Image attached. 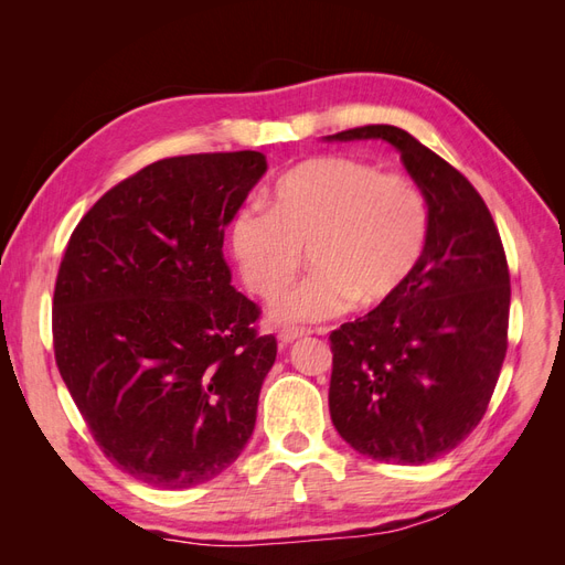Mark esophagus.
Instances as JSON below:
<instances>
[{"mask_svg": "<svg viewBox=\"0 0 565 565\" xmlns=\"http://www.w3.org/2000/svg\"><path fill=\"white\" fill-rule=\"evenodd\" d=\"M306 334H309V330L282 328V330L278 332V339H280V344H282V347H287V344H292V341H297V339H301V337H306Z\"/></svg>", "mask_w": 565, "mask_h": 565, "instance_id": "obj_1", "label": "esophagus"}]
</instances>
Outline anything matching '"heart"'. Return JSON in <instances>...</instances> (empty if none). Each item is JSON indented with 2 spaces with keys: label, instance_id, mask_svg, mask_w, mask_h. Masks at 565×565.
I'll use <instances>...</instances> for the list:
<instances>
[{
  "label": "heart",
  "instance_id": "b5f03b06",
  "mask_svg": "<svg viewBox=\"0 0 565 565\" xmlns=\"http://www.w3.org/2000/svg\"><path fill=\"white\" fill-rule=\"evenodd\" d=\"M431 212L415 181L351 158H313L273 185V207L245 204L228 247L252 295L276 299L306 252L318 268L273 306L278 322H318L380 309L415 276L429 245Z\"/></svg>",
  "mask_w": 565,
  "mask_h": 565
}]
</instances>
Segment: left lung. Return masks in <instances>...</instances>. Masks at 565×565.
<instances>
[{
	"mask_svg": "<svg viewBox=\"0 0 565 565\" xmlns=\"http://www.w3.org/2000/svg\"><path fill=\"white\" fill-rule=\"evenodd\" d=\"M372 139L401 152L429 202L431 231L401 295L330 334V417L361 455L424 465L486 415L507 355L509 268L483 198L415 136L391 125L324 136Z\"/></svg>",
	"mask_w": 565,
	"mask_h": 565,
	"instance_id": "8db88e82",
	"label": "left lung"
}]
</instances>
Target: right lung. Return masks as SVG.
<instances>
[{
	"label": "right lung",
	"mask_w": 565,
	"mask_h": 565,
	"mask_svg": "<svg viewBox=\"0 0 565 565\" xmlns=\"http://www.w3.org/2000/svg\"><path fill=\"white\" fill-rule=\"evenodd\" d=\"M256 150L167 158L84 214L54 292L61 377L106 457L141 483L212 481L254 431L276 363L231 285L224 231L266 174Z\"/></svg>",
	"instance_id": "right-lung-1"
}]
</instances>
